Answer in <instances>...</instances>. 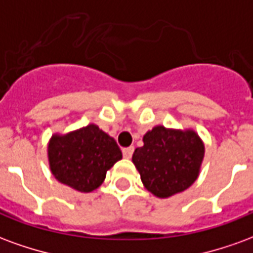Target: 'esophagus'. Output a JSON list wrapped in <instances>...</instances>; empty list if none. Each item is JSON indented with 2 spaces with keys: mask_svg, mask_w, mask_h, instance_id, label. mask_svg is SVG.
Wrapping results in <instances>:
<instances>
[{
  "mask_svg": "<svg viewBox=\"0 0 253 253\" xmlns=\"http://www.w3.org/2000/svg\"><path fill=\"white\" fill-rule=\"evenodd\" d=\"M123 156H125V159H130L134 153V146H128V148H125L123 150Z\"/></svg>",
  "mask_w": 253,
  "mask_h": 253,
  "instance_id": "1",
  "label": "esophagus"
}]
</instances>
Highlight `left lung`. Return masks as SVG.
I'll list each match as a JSON object with an SVG mask.
<instances>
[{
	"label": "left lung",
	"mask_w": 253,
	"mask_h": 253,
	"mask_svg": "<svg viewBox=\"0 0 253 253\" xmlns=\"http://www.w3.org/2000/svg\"><path fill=\"white\" fill-rule=\"evenodd\" d=\"M203 156L205 145L195 131L156 126L143 135V146L135 149L132 163L146 190L168 198L196 180Z\"/></svg>",
	"instance_id": "1"
}]
</instances>
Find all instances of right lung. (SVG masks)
<instances>
[{
    "mask_svg": "<svg viewBox=\"0 0 253 253\" xmlns=\"http://www.w3.org/2000/svg\"><path fill=\"white\" fill-rule=\"evenodd\" d=\"M121 159L115 139L96 125L65 135L55 134L48 143V163L54 177L80 192H90L101 186L107 170Z\"/></svg>",
    "mask_w": 253,
    "mask_h": 253,
    "instance_id": "obj_1",
    "label": "right lung"
}]
</instances>
